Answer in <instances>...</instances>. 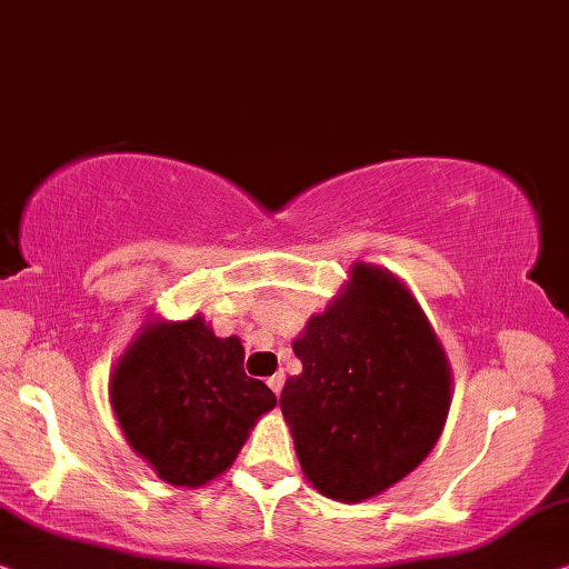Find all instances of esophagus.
Masks as SVG:
<instances>
[{"label": "esophagus", "instance_id": "34e87169", "mask_svg": "<svg viewBox=\"0 0 569 569\" xmlns=\"http://www.w3.org/2000/svg\"><path fill=\"white\" fill-rule=\"evenodd\" d=\"M283 382H286V377H283V372H276L268 380V385H270V390L276 392V396H280V390H283Z\"/></svg>", "mask_w": 569, "mask_h": 569}]
</instances>
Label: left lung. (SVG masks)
I'll use <instances>...</instances> for the list:
<instances>
[{"label": "left lung", "mask_w": 569, "mask_h": 569, "mask_svg": "<svg viewBox=\"0 0 569 569\" xmlns=\"http://www.w3.org/2000/svg\"><path fill=\"white\" fill-rule=\"evenodd\" d=\"M338 297L293 338L301 375L280 411L301 471L336 502H363L435 450L452 403L450 359L408 286L353 262Z\"/></svg>", "instance_id": "8db88e82"}]
</instances>
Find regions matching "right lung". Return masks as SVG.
<instances>
[{"label":"right lung","mask_w":569,"mask_h":569,"mask_svg":"<svg viewBox=\"0 0 569 569\" xmlns=\"http://www.w3.org/2000/svg\"><path fill=\"white\" fill-rule=\"evenodd\" d=\"M111 411L134 456L171 487L200 489L229 471L260 416L268 385L244 375V346L202 315L150 317L113 363Z\"/></svg>","instance_id":"add662e5"}]
</instances>
